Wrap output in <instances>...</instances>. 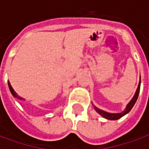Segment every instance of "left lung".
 Here are the masks:
<instances>
[{
    "label": "left lung",
    "instance_id": "obj_1",
    "mask_svg": "<svg viewBox=\"0 0 149 149\" xmlns=\"http://www.w3.org/2000/svg\"><path fill=\"white\" fill-rule=\"evenodd\" d=\"M140 88H141V80H140V82H139V84H138V88L136 89V92L135 93L134 97H132V99L131 100V101L128 104V105L126 107L125 110H124L123 112H120V113H109V112H104L103 110H100V109H98L97 107L94 106V109L97 111L99 114L102 116L104 118L108 119V120H118V119L121 118L123 116H125V114H127L128 112H130V110L132 109V108L133 107V105L136 103V101L137 100L138 96H139V93H140Z\"/></svg>",
    "mask_w": 149,
    "mask_h": 149
}]
</instances>
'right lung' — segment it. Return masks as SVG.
<instances>
[{
    "label": "right lung",
    "mask_w": 149,
    "mask_h": 149,
    "mask_svg": "<svg viewBox=\"0 0 149 149\" xmlns=\"http://www.w3.org/2000/svg\"><path fill=\"white\" fill-rule=\"evenodd\" d=\"M8 87H9V90H10V92H11V93L13 94V97H17V98H19V99L22 100L23 98H22V97H19L17 94V93H16L14 90H13V87L11 86V84H10V83H9V81L8 82Z\"/></svg>",
    "instance_id": "1"
}]
</instances>
